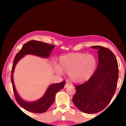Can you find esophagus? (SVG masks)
I'll return each instance as SVG.
<instances>
[{
	"instance_id": "esophagus-1",
	"label": "esophagus",
	"mask_w": 126,
	"mask_h": 126,
	"mask_svg": "<svg viewBox=\"0 0 126 126\" xmlns=\"http://www.w3.org/2000/svg\"><path fill=\"white\" fill-rule=\"evenodd\" d=\"M70 84H69V83H66V84H65V85H64V88H68L69 87V86H70Z\"/></svg>"
}]
</instances>
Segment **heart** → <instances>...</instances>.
I'll use <instances>...</instances> for the list:
<instances>
[{
	"mask_svg": "<svg viewBox=\"0 0 126 126\" xmlns=\"http://www.w3.org/2000/svg\"><path fill=\"white\" fill-rule=\"evenodd\" d=\"M97 65L96 57L91 54L70 53L59 57V66L55 65L56 72L69 73L70 80L74 83L87 81L94 74Z\"/></svg>",
	"mask_w": 126,
	"mask_h": 126,
	"instance_id": "obj_1",
	"label": "heart"
}]
</instances>
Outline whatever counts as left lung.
<instances>
[{
    "instance_id": "1",
    "label": "left lung",
    "mask_w": 126,
    "mask_h": 126,
    "mask_svg": "<svg viewBox=\"0 0 126 126\" xmlns=\"http://www.w3.org/2000/svg\"><path fill=\"white\" fill-rule=\"evenodd\" d=\"M91 47L98 50V66L87 82L75 86L72 99L79 110L87 114L96 113L107 106L115 94L118 79L117 60L114 53L102 46Z\"/></svg>"
}]
</instances>
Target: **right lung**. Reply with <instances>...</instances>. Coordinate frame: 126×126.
Instances as JSON below:
<instances>
[{
    "mask_svg": "<svg viewBox=\"0 0 126 126\" xmlns=\"http://www.w3.org/2000/svg\"><path fill=\"white\" fill-rule=\"evenodd\" d=\"M55 46L53 45L47 44L43 42L31 40L27 42L24 46L19 51L16 55L15 59L14 60L13 66L11 71V82H12L13 91L14 95L17 102L27 111L34 113H43L46 112L55 100V96L57 92L63 89L66 82L63 81L58 83H53L49 86L47 88L45 94L42 98L38 100L28 102L22 99L17 93L16 90L14 85V70L16 64L23 57L27 54H32L43 58H48L51 54V51L54 48Z\"/></svg>",
    "mask_w": 126,
    "mask_h": 126,
    "instance_id": "obj_1",
    "label": "right lung"
}]
</instances>
